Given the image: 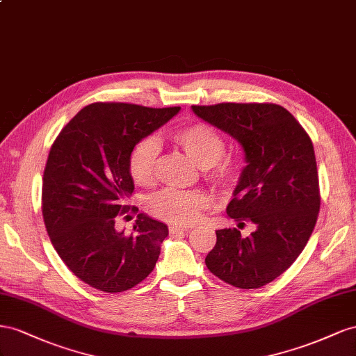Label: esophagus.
<instances>
[{
  "label": "esophagus",
  "instance_id": "1",
  "mask_svg": "<svg viewBox=\"0 0 356 356\" xmlns=\"http://www.w3.org/2000/svg\"><path fill=\"white\" fill-rule=\"evenodd\" d=\"M168 229H170L171 234H181V232H188L189 231V228L180 227V225H170Z\"/></svg>",
  "mask_w": 356,
  "mask_h": 356
}]
</instances>
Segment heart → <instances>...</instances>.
Instances as JSON below:
<instances>
[{"label":"heart","mask_w":356,"mask_h":356,"mask_svg":"<svg viewBox=\"0 0 356 356\" xmlns=\"http://www.w3.org/2000/svg\"><path fill=\"white\" fill-rule=\"evenodd\" d=\"M175 143L195 162L207 170V177L220 188L237 184L240 165L234 161H222L225 141L216 129L207 124H194L172 134ZM158 145L154 138H145L136 145L129 155V175L137 185L150 186L156 176ZM210 206V198L200 191L165 189L149 201L152 216L176 225H191L200 219L201 213Z\"/></svg>","instance_id":"b5f03b06"}]
</instances>
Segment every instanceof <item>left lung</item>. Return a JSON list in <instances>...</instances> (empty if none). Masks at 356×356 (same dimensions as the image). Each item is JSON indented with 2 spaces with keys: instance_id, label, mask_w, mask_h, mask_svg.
I'll return each mask as SVG.
<instances>
[{
  "instance_id": "1",
  "label": "left lung",
  "mask_w": 356,
  "mask_h": 356,
  "mask_svg": "<svg viewBox=\"0 0 356 356\" xmlns=\"http://www.w3.org/2000/svg\"><path fill=\"white\" fill-rule=\"evenodd\" d=\"M192 111L240 143L246 165L227 213L257 227L249 237L237 228L218 229L206 266L232 286L261 288L292 266L316 225L321 195L313 143L277 104L222 103Z\"/></svg>"
}]
</instances>
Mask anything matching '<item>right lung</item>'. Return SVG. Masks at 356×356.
<instances>
[{
    "label": "right lung",
    "instance_id": "obj_1",
    "mask_svg": "<svg viewBox=\"0 0 356 356\" xmlns=\"http://www.w3.org/2000/svg\"><path fill=\"white\" fill-rule=\"evenodd\" d=\"M180 107L125 103L83 107L56 137L43 176V219L59 258L80 280L122 292L145 280L159 258L168 227L145 213L129 237L116 231L133 195L129 155Z\"/></svg>",
    "mask_w": 356,
    "mask_h": 356
}]
</instances>
